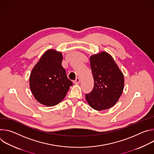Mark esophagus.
<instances>
[{
  "label": "esophagus",
  "mask_w": 154,
  "mask_h": 154,
  "mask_svg": "<svg viewBox=\"0 0 154 154\" xmlns=\"http://www.w3.org/2000/svg\"><path fill=\"white\" fill-rule=\"evenodd\" d=\"M80 82V78H79V77H77V78L75 79V80H74V83L75 84H78V83H79Z\"/></svg>",
  "instance_id": "esophagus-1"
}]
</instances>
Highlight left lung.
<instances>
[{
  "instance_id": "obj_1",
  "label": "left lung",
  "mask_w": 154,
  "mask_h": 154,
  "mask_svg": "<svg viewBox=\"0 0 154 154\" xmlns=\"http://www.w3.org/2000/svg\"><path fill=\"white\" fill-rule=\"evenodd\" d=\"M94 78L93 90L85 94L90 106L100 111L111 108L117 102L124 89V79L113 58L103 52L90 57Z\"/></svg>"
}]
</instances>
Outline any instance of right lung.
<instances>
[{"mask_svg":"<svg viewBox=\"0 0 154 154\" xmlns=\"http://www.w3.org/2000/svg\"><path fill=\"white\" fill-rule=\"evenodd\" d=\"M60 52L49 50L41 57L30 76V87L35 98L41 104L54 106L66 95L73 83L66 75Z\"/></svg>","mask_w":154,"mask_h":154,"instance_id":"obj_1","label":"right lung"}]
</instances>
